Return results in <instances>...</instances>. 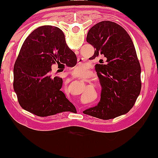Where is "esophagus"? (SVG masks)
I'll return each mask as SVG.
<instances>
[{
	"label": "esophagus",
	"mask_w": 158,
	"mask_h": 158,
	"mask_svg": "<svg viewBox=\"0 0 158 158\" xmlns=\"http://www.w3.org/2000/svg\"><path fill=\"white\" fill-rule=\"evenodd\" d=\"M84 79V78H80V79Z\"/></svg>",
	"instance_id": "esophagus-1"
}]
</instances>
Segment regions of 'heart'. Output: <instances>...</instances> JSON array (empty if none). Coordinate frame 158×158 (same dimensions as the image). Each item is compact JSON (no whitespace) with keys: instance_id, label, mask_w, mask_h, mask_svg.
Returning a JSON list of instances; mask_svg holds the SVG:
<instances>
[{"instance_id":"1","label":"heart","mask_w":158,"mask_h":158,"mask_svg":"<svg viewBox=\"0 0 158 158\" xmlns=\"http://www.w3.org/2000/svg\"><path fill=\"white\" fill-rule=\"evenodd\" d=\"M85 70V66L84 65H79V66L76 67L75 69H74V73L76 74H80L83 73Z\"/></svg>"}]
</instances>
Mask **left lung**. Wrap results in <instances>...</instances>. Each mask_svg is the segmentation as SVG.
<instances>
[{"label":"left lung","instance_id":"left-lung-1","mask_svg":"<svg viewBox=\"0 0 158 158\" xmlns=\"http://www.w3.org/2000/svg\"><path fill=\"white\" fill-rule=\"evenodd\" d=\"M86 41L95 49L89 59L105 57L106 64L95 66L102 86L100 101L83 113L102 119L128 113L141 90V68L131 37L120 25L104 21L90 29Z\"/></svg>","mask_w":158,"mask_h":158}]
</instances>
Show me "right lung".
<instances>
[{
    "label": "right lung",
    "mask_w": 158,
    "mask_h": 158,
    "mask_svg": "<svg viewBox=\"0 0 158 158\" xmlns=\"http://www.w3.org/2000/svg\"><path fill=\"white\" fill-rule=\"evenodd\" d=\"M77 58L56 27H40L25 39L14 65V90L20 106L39 117L73 111L61 90L62 79L52 77V66L74 67Z\"/></svg>",
    "instance_id": "obj_1"
}]
</instances>
